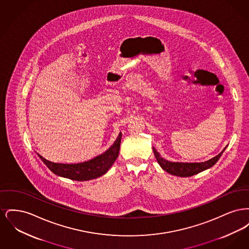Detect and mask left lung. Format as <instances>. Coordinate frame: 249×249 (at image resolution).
<instances>
[{"instance_id": "8db88e82", "label": "left lung", "mask_w": 249, "mask_h": 249, "mask_svg": "<svg viewBox=\"0 0 249 249\" xmlns=\"http://www.w3.org/2000/svg\"><path fill=\"white\" fill-rule=\"evenodd\" d=\"M224 150H225V148L223 149V151L221 153H219L217 156L213 157V159H211L207 161H204V162H173V161L167 160L162 157H160V153L157 152V150L153 147L155 158L160 167L167 173H169L173 176L181 177V178L191 177V176L201 173L204 170L211 168L212 166L216 163V161L219 160V158L221 157Z\"/></svg>"}]
</instances>
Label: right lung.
Masks as SVG:
<instances>
[{
    "mask_svg": "<svg viewBox=\"0 0 249 249\" xmlns=\"http://www.w3.org/2000/svg\"><path fill=\"white\" fill-rule=\"evenodd\" d=\"M120 142L121 133H119L114 144L104 154L99 155L90 160L80 163H56L49 161L38 153L37 155L53 174L75 181H87L104 176L111 168L119 157Z\"/></svg>",
    "mask_w": 249,
    "mask_h": 249,
    "instance_id": "obj_1",
    "label": "right lung"
}]
</instances>
